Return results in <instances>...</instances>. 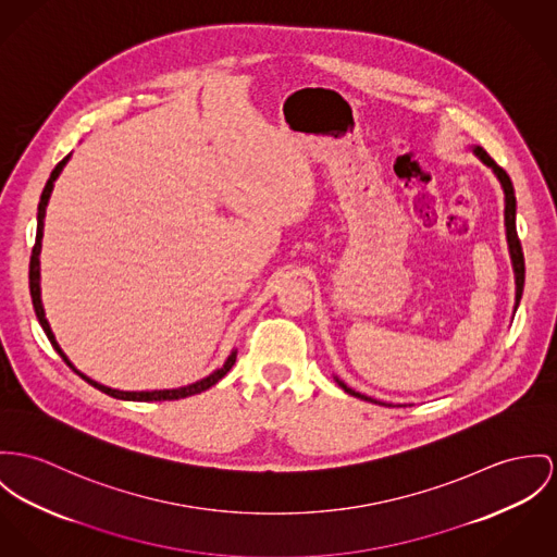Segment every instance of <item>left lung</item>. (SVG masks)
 <instances>
[{
  "mask_svg": "<svg viewBox=\"0 0 557 557\" xmlns=\"http://www.w3.org/2000/svg\"><path fill=\"white\" fill-rule=\"evenodd\" d=\"M472 154L483 163L487 165L494 175L498 177L500 186H503V193H505V231H507V246H509V257H511V267H513L515 275V305L513 315L519 307V300L523 295V280H525V267H523V252H521V244L517 239V228H515V214H517V201H515L513 184H511V177L507 175V172L503 168H498L494 163V159L481 148V146H471ZM335 382L342 385L343 389L349 394V396H356L360 400H367V403H375V405H384V407H405V405H392V403H384V400H377V398H371L367 394H360L356 389H351L349 385L342 382L337 375H335Z\"/></svg>",
  "mask_w": 557,
  "mask_h": 557,
  "instance_id": "1",
  "label": "left lung"
}]
</instances>
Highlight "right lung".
Instances as JSON below:
<instances>
[{"label":"right lung","mask_w":557,"mask_h":557,"mask_svg":"<svg viewBox=\"0 0 557 557\" xmlns=\"http://www.w3.org/2000/svg\"><path fill=\"white\" fill-rule=\"evenodd\" d=\"M70 157H72V152H70V154H67V157H65V159H63V161L52 170L50 177H48V182H46V186H44L42 197H40V206H38V233H36V246H34L32 262H29V290H32V300H34L36 315H38V320H40V324H42L44 333H46L48 342L52 343L54 351L65 360V364H67L74 373H78V375H81L85 382L92 385V387H97V389H101L103 394H108V396H112V398H119V400H137V403L177 400V398H186V396H193V394H201V392H206L208 387H212V385L218 384V382H220V380L231 371V367L235 364V358H237V349H233V351L228 354V358L224 360V364H222L220 369H215L214 373H210L208 377H203V380H199V382H195V384L182 385V387H172V389H141V392H125V389H116V387H108V385L99 384V382L90 380V377L85 375L83 371H78V369L72 364V360L65 356V351L61 349V345H59L57 339H54L52 329H50V324H48V320H46V313H44L42 290H40V252H42L46 206H48V199H50V195H52L54 182H57V177H59L61 172H63V168L67 165Z\"/></svg>","instance_id":"obj_1"}]
</instances>
